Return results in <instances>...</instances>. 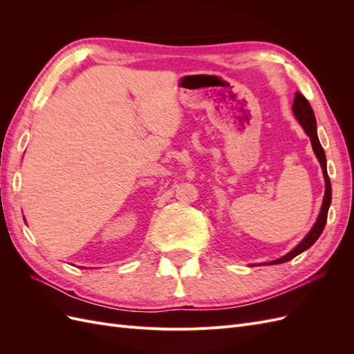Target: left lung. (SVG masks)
<instances>
[{
    "instance_id": "1",
    "label": "left lung",
    "mask_w": 354,
    "mask_h": 354,
    "mask_svg": "<svg viewBox=\"0 0 354 354\" xmlns=\"http://www.w3.org/2000/svg\"><path fill=\"white\" fill-rule=\"evenodd\" d=\"M292 112H294V115L297 118V121L301 124V127L304 128L306 134L310 137V142H312L313 152H315V155L319 159L320 167H322L324 177H325V196H324V202H322V208H320V212H319V217H317V220L315 223V226L312 227V230L307 233V236L301 242H299L292 251H289L286 255L281 257V259H277L274 261L264 263V264H281V263L292 260L294 257H297L298 254H301L303 251L308 250L310 246H312L319 239L320 234H322V232L325 229V224H326V218H328V209H329V205H330L332 190H330V181H329L328 171H326V156H325L324 147H322V145H320L319 137H317L315 112L312 109V106H310L308 100L299 91L295 93V99H294V104H292Z\"/></svg>"
}]
</instances>
